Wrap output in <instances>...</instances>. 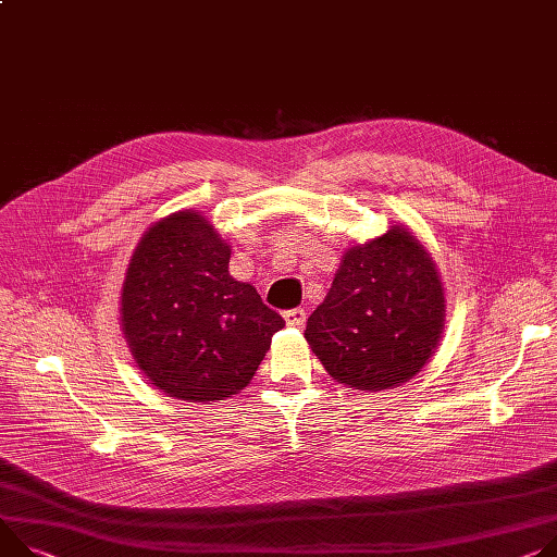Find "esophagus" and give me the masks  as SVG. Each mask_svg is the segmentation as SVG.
<instances>
[{
	"mask_svg": "<svg viewBox=\"0 0 557 557\" xmlns=\"http://www.w3.org/2000/svg\"><path fill=\"white\" fill-rule=\"evenodd\" d=\"M283 319L289 327H304L306 325V310H301V308L287 310V312H283Z\"/></svg>",
	"mask_w": 557,
	"mask_h": 557,
	"instance_id": "esophagus-1",
	"label": "esophagus"
}]
</instances>
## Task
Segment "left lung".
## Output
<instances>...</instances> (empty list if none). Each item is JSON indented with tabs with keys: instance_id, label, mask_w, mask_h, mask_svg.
I'll return each instance as SVG.
<instances>
[{
	"instance_id": "left-lung-1",
	"label": "left lung",
	"mask_w": 557,
	"mask_h": 557,
	"mask_svg": "<svg viewBox=\"0 0 557 557\" xmlns=\"http://www.w3.org/2000/svg\"><path fill=\"white\" fill-rule=\"evenodd\" d=\"M446 321L433 256L404 225L350 247L306 338L338 383L376 393L412 379L437 350Z\"/></svg>"
}]
</instances>
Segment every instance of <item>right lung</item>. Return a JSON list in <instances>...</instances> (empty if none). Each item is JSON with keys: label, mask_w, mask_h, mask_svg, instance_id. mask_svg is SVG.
Here are the masks:
<instances>
[{"label": "right lung", "mask_w": 557, "mask_h": 557, "mask_svg": "<svg viewBox=\"0 0 557 557\" xmlns=\"http://www.w3.org/2000/svg\"><path fill=\"white\" fill-rule=\"evenodd\" d=\"M230 245L200 211H176L140 238L122 283L129 350L166 397L207 404L238 395L285 321L230 274Z\"/></svg>", "instance_id": "obj_1"}]
</instances>
